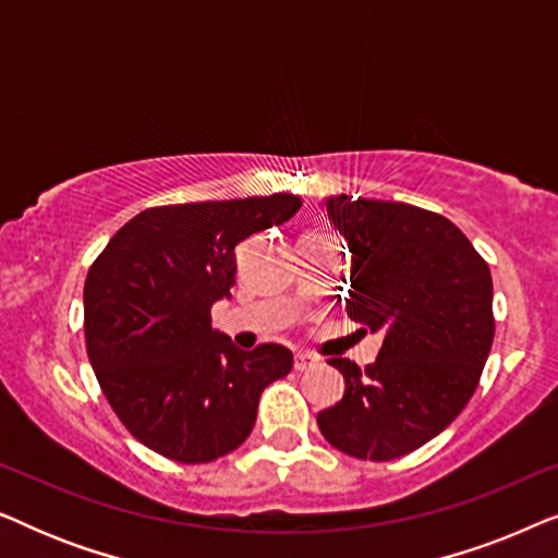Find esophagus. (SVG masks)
Returning <instances> with one entry per match:
<instances>
[{"label": "esophagus", "mask_w": 558, "mask_h": 558, "mask_svg": "<svg viewBox=\"0 0 558 558\" xmlns=\"http://www.w3.org/2000/svg\"><path fill=\"white\" fill-rule=\"evenodd\" d=\"M317 363H319L317 357H312V355H307V353H296V355H294V371H296V373L312 371Z\"/></svg>", "instance_id": "34e87169"}]
</instances>
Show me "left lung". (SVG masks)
Instances as JSON below:
<instances>
[{
    "mask_svg": "<svg viewBox=\"0 0 558 558\" xmlns=\"http://www.w3.org/2000/svg\"><path fill=\"white\" fill-rule=\"evenodd\" d=\"M325 208L350 251L348 317L384 332V345L365 371L327 361L345 393L317 424L340 452L396 460L445 432L475 393L495 335L490 269L439 213L350 195Z\"/></svg>",
    "mask_w": 558,
    "mask_h": 558,
    "instance_id": "left-lung-1",
    "label": "left lung"
}]
</instances>
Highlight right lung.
I'll list each match as a JSON object with an SVG mask.
<instances>
[{
  "label": "right lung",
  "instance_id": "right-lung-1",
  "mask_svg": "<svg viewBox=\"0 0 558 558\" xmlns=\"http://www.w3.org/2000/svg\"><path fill=\"white\" fill-rule=\"evenodd\" d=\"M300 205L289 193L159 205L119 228L88 269V361L144 447L185 464L233 452L254 429L264 388L292 371V350H239L213 330L210 307L231 296L239 243Z\"/></svg>",
  "mask_w": 558,
  "mask_h": 558
}]
</instances>
